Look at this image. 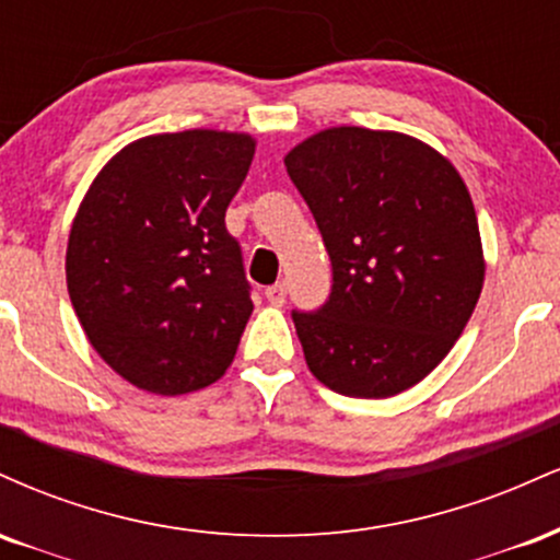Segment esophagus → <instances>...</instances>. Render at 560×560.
Wrapping results in <instances>:
<instances>
[{
	"label": "esophagus",
	"instance_id": "obj_1",
	"mask_svg": "<svg viewBox=\"0 0 560 560\" xmlns=\"http://www.w3.org/2000/svg\"><path fill=\"white\" fill-rule=\"evenodd\" d=\"M266 298H268V302H271V305H284V300H287V284H273V287H268V289H266Z\"/></svg>",
	"mask_w": 560,
	"mask_h": 560
}]
</instances>
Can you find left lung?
<instances>
[{
    "instance_id": "8db88e82",
    "label": "left lung",
    "mask_w": 560,
    "mask_h": 560,
    "mask_svg": "<svg viewBox=\"0 0 560 560\" xmlns=\"http://www.w3.org/2000/svg\"><path fill=\"white\" fill-rule=\"evenodd\" d=\"M331 258V294L292 311L307 369L347 397L400 395L466 329L485 284L477 210L447 158L397 131L337 126L284 158Z\"/></svg>"
}]
</instances>
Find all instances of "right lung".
Returning <instances> with one entry per match:
<instances>
[{
    "mask_svg": "<svg viewBox=\"0 0 560 560\" xmlns=\"http://www.w3.org/2000/svg\"><path fill=\"white\" fill-rule=\"evenodd\" d=\"M255 155L249 133L131 141L89 186L68 236V294L115 374L186 395L226 374L253 313L226 208Z\"/></svg>",
    "mask_w": 560,
    "mask_h": 560,
    "instance_id": "right-lung-1",
    "label": "right lung"
}]
</instances>
